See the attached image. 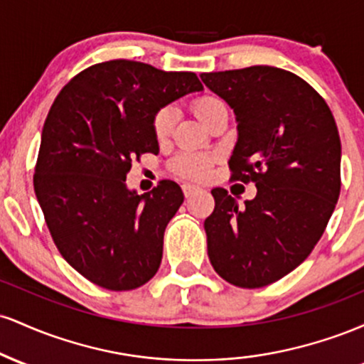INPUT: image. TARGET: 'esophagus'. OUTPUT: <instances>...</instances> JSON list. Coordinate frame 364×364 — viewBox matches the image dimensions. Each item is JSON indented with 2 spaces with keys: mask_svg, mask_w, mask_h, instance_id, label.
I'll use <instances>...</instances> for the list:
<instances>
[{
  "mask_svg": "<svg viewBox=\"0 0 364 364\" xmlns=\"http://www.w3.org/2000/svg\"><path fill=\"white\" fill-rule=\"evenodd\" d=\"M198 191H200V186L190 185V183L183 185V193H185L186 198H190V196H193L195 193H198Z\"/></svg>",
  "mask_w": 364,
  "mask_h": 364,
  "instance_id": "obj_1",
  "label": "esophagus"
}]
</instances>
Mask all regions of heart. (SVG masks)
I'll return each mask as SVG.
<instances>
[{"instance_id": "heart-1", "label": "heart", "mask_w": 364, "mask_h": 364, "mask_svg": "<svg viewBox=\"0 0 364 364\" xmlns=\"http://www.w3.org/2000/svg\"><path fill=\"white\" fill-rule=\"evenodd\" d=\"M223 106L224 102L220 99L214 97V95H203V97H198L193 102V111L196 118L202 121V123H205L208 116ZM174 119H176V114H174V109H171V107H166V109L157 112L156 119H154V132H156L159 139H164L168 135L171 128H173ZM208 168H210V157L205 156V154L186 152L181 154L174 161V169L179 174H185V176L191 178H203L208 173Z\"/></svg>"}]
</instances>
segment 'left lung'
<instances>
[{
	"label": "left lung",
	"instance_id": "left-lung-1",
	"mask_svg": "<svg viewBox=\"0 0 364 364\" xmlns=\"http://www.w3.org/2000/svg\"><path fill=\"white\" fill-rule=\"evenodd\" d=\"M200 78L236 116L232 178L257 186L241 205L224 188L212 190L215 207L203 224L208 258L232 286H269L306 260L339 200L336 119L310 83L275 66Z\"/></svg>",
	"mask_w": 364,
	"mask_h": 364
}]
</instances>
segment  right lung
<instances>
[{"mask_svg":"<svg viewBox=\"0 0 364 364\" xmlns=\"http://www.w3.org/2000/svg\"><path fill=\"white\" fill-rule=\"evenodd\" d=\"M202 90L195 73L114 60L83 70L54 99L34 190L54 245L90 282L129 291L156 275L166 225L185 196L169 179L139 195L127 174L133 159L159 154L157 112Z\"/></svg>","mask_w":364,"mask_h":364,"instance_id":"right-lung-1","label":"right lung"}]
</instances>
